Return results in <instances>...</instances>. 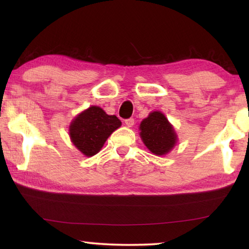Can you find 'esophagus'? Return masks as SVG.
Listing matches in <instances>:
<instances>
[{
	"mask_svg": "<svg viewBox=\"0 0 249 249\" xmlns=\"http://www.w3.org/2000/svg\"><path fill=\"white\" fill-rule=\"evenodd\" d=\"M134 124H135L134 119H127V120H125V125L127 126V127H133Z\"/></svg>",
	"mask_w": 249,
	"mask_h": 249,
	"instance_id": "obj_1",
	"label": "esophagus"
}]
</instances>
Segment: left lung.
<instances>
[{"label": "left lung", "mask_w": 249, "mask_h": 249, "mask_svg": "<svg viewBox=\"0 0 249 249\" xmlns=\"http://www.w3.org/2000/svg\"><path fill=\"white\" fill-rule=\"evenodd\" d=\"M140 136L150 153L165 156L174 149L178 142L175 127L160 111L150 112L141 122Z\"/></svg>", "instance_id": "obj_1"}]
</instances>
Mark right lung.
Here are the masks:
<instances>
[{"label": "right lung", "instance_id": "1", "mask_svg": "<svg viewBox=\"0 0 249 249\" xmlns=\"http://www.w3.org/2000/svg\"><path fill=\"white\" fill-rule=\"evenodd\" d=\"M121 125L122 122L115 115H108L103 108L92 105L71 121L69 136L80 153L92 157L102 149L109 135Z\"/></svg>", "mask_w": 249, "mask_h": 249}]
</instances>
